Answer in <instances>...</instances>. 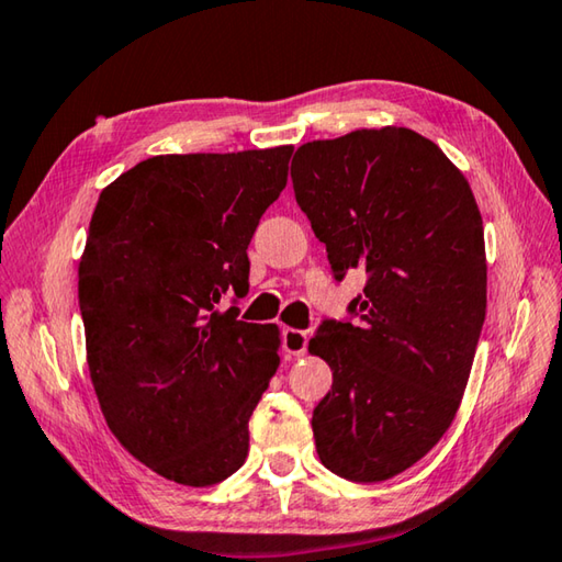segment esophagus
<instances>
[{"label": "esophagus", "mask_w": 562, "mask_h": 562, "mask_svg": "<svg viewBox=\"0 0 562 562\" xmlns=\"http://www.w3.org/2000/svg\"><path fill=\"white\" fill-rule=\"evenodd\" d=\"M307 339L310 335L302 329H284L282 335V347L288 351L290 357H304V351H307Z\"/></svg>", "instance_id": "1"}]
</instances>
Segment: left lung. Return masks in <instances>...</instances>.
I'll return each mask as SVG.
<instances>
[{
    "label": "left lung",
    "instance_id": "8db88e82",
    "mask_svg": "<svg viewBox=\"0 0 562 562\" xmlns=\"http://www.w3.org/2000/svg\"><path fill=\"white\" fill-rule=\"evenodd\" d=\"M292 186L335 278H369L357 325L325 322L307 347L331 369L319 461L386 481L439 443L469 384L488 282L479 203L434 140L398 126L300 146Z\"/></svg>",
    "mask_w": 562,
    "mask_h": 562
}]
</instances>
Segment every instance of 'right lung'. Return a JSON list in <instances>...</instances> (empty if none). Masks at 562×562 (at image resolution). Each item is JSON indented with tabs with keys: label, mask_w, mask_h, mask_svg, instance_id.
<instances>
[{
	"label": "right lung",
	"mask_w": 562,
	"mask_h": 562,
	"mask_svg": "<svg viewBox=\"0 0 562 562\" xmlns=\"http://www.w3.org/2000/svg\"><path fill=\"white\" fill-rule=\"evenodd\" d=\"M290 156H154L103 188L91 215L79 260L91 384L123 449L183 486L240 469L247 418L278 372V325L217 304L247 292V245Z\"/></svg>",
	"instance_id": "1"
}]
</instances>
